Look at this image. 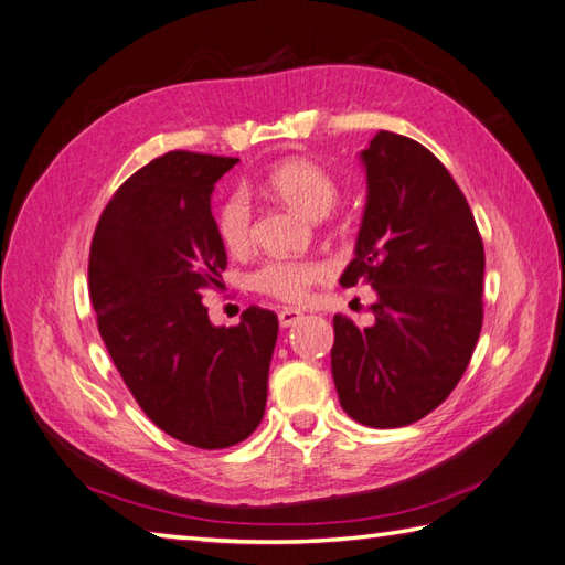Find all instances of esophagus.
<instances>
[{"mask_svg":"<svg viewBox=\"0 0 565 565\" xmlns=\"http://www.w3.org/2000/svg\"><path fill=\"white\" fill-rule=\"evenodd\" d=\"M303 318V313L299 311V309H281L279 311V323L284 326V328H289V326H296Z\"/></svg>","mask_w":565,"mask_h":565,"instance_id":"obj_1","label":"esophagus"}]
</instances>
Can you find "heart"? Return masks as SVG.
<instances>
[{"instance_id": "heart-1", "label": "heart", "mask_w": 565, "mask_h": 565, "mask_svg": "<svg viewBox=\"0 0 565 565\" xmlns=\"http://www.w3.org/2000/svg\"><path fill=\"white\" fill-rule=\"evenodd\" d=\"M264 184L274 198L311 220L326 217L341 198V188L331 172L306 158H291L274 166L266 172ZM214 232L227 252L242 254L249 249L252 204L242 188H232L220 200L214 210ZM326 274V264L316 259H266L249 274L247 284L256 294L271 299L303 301L311 286L323 281Z\"/></svg>"}]
</instances>
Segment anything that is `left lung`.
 Segmentation results:
<instances>
[{
  "label": "left lung",
  "mask_w": 565,
  "mask_h": 565,
  "mask_svg": "<svg viewBox=\"0 0 565 565\" xmlns=\"http://www.w3.org/2000/svg\"><path fill=\"white\" fill-rule=\"evenodd\" d=\"M367 204L343 286L371 284L375 323L333 316L341 407L367 427L433 413L465 375L484 321V244L467 198L433 152L397 132L363 150Z\"/></svg>",
  "instance_id": "1"
}]
</instances>
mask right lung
<instances>
[{"instance_id":"right-lung-1","label":"right lung","mask_w":565,"mask_h":565,"mask_svg":"<svg viewBox=\"0 0 565 565\" xmlns=\"http://www.w3.org/2000/svg\"><path fill=\"white\" fill-rule=\"evenodd\" d=\"M237 158L170 150L120 184L96 224L88 294L122 383L162 433L224 449L259 427L279 318L212 326L202 291L227 269L210 194Z\"/></svg>"}]
</instances>
